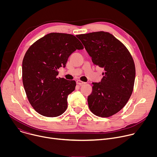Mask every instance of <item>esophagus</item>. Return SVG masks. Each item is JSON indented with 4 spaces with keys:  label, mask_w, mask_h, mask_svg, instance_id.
<instances>
[{
    "label": "esophagus",
    "mask_w": 157,
    "mask_h": 157,
    "mask_svg": "<svg viewBox=\"0 0 157 157\" xmlns=\"http://www.w3.org/2000/svg\"><path fill=\"white\" fill-rule=\"evenodd\" d=\"M76 83H77L78 85H79V86H81V85H83V84H86L85 82H83V81H80V80H78V81H76Z\"/></svg>",
    "instance_id": "obj_1"
}]
</instances>
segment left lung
<instances>
[{
    "instance_id": "left-lung-1",
    "label": "left lung",
    "mask_w": 157,
    "mask_h": 157,
    "mask_svg": "<svg viewBox=\"0 0 157 157\" xmlns=\"http://www.w3.org/2000/svg\"><path fill=\"white\" fill-rule=\"evenodd\" d=\"M93 63L105 72L99 82H93L87 97L89 107L99 117H108L120 111L130 99L136 78L133 59L124 44L113 35L96 32L78 35Z\"/></svg>"
}]
</instances>
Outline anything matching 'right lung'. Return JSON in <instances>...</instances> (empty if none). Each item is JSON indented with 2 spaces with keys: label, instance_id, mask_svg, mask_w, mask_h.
<instances>
[{
  "label": "right lung",
  "instance_id": "obj_1",
  "mask_svg": "<svg viewBox=\"0 0 157 157\" xmlns=\"http://www.w3.org/2000/svg\"><path fill=\"white\" fill-rule=\"evenodd\" d=\"M83 48L73 35L50 33L28 49L22 61V81L29 102L38 114L55 117L64 113L76 81L57 78L58 70L64 68L75 51Z\"/></svg>",
  "mask_w": 157,
  "mask_h": 157
}]
</instances>
